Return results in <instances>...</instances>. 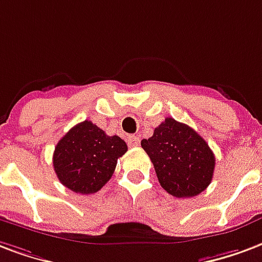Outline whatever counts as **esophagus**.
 Returning a JSON list of instances; mask_svg holds the SVG:
<instances>
[{"instance_id":"obj_1","label":"esophagus","mask_w":262,"mask_h":262,"mask_svg":"<svg viewBox=\"0 0 262 262\" xmlns=\"http://www.w3.org/2000/svg\"><path fill=\"white\" fill-rule=\"evenodd\" d=\"M127 144L130 147H136L139 144V137L137 136H129L127 137Z\"/></svg>"}]
</instances>
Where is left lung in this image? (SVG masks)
<instances>
[{"instance_id": "8db88e82", "label": "left lung", "mask_w": 262, "mask_h": 262, "mask_svg": "<svg viewBox=\"0 0 262 262\" xmlns=\"http://www.w3.org/2000/svg\"><path fill=\"white\" fill-rule=\"evenodd\" d=\"M141 147L150 157L162 189L173 197H194L212 180L215 156L208 143L173 118H166L150 139H143Z\"/></svg>"}]
</instances>
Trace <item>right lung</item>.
<instances>
[{
    "instance_id": "obj_1",
    "label": "right lung",
    "mask_w": 262,
    "mask_h": 262,
    "mask_svg": "<svg viewBox=\"0 0 262 262\" xmlns=\"http://www.w3.org/2000/svg\"><path fill=\"white\" fill-rule=\"evenodd\" d=\"M126 151L121 137L108 136L93 122L84 121L58 141L52 164L65 187L79 194H92L111 179L118 158Z\"/></svg>"
}]
</instances>
